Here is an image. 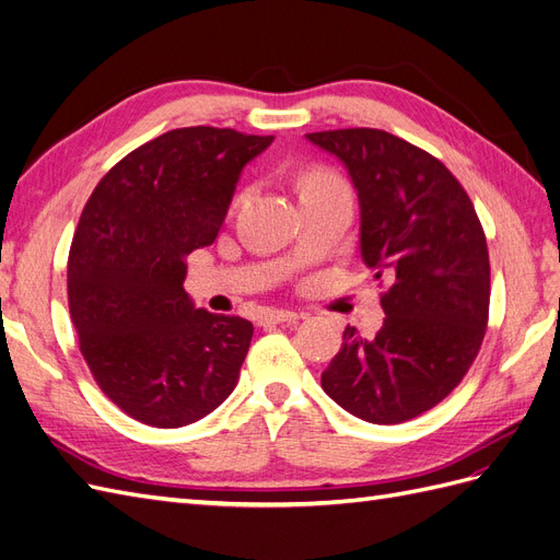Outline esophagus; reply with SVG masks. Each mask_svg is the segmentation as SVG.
<instances>
[{
	"label": "esophagus",
	"instance_id": "esophagus-1",
	"mask_svg": "<svg viewBox=\"0 0 560 560\" xmlns=\"http://www.w3.org/2000/svg\"><path fill=\"white\" fill-rule=\"evenodd\" d=\"M296 319H301V315L294 311H266L261 315V325L264 327L266 325H282V322H296Z\"/></svg>",
	"mask_w": 560,
	"mask_h": 560
}]
</instances>
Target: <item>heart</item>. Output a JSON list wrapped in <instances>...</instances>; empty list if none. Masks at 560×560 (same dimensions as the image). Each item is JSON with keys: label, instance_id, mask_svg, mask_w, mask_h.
I'll list each match as a JSON object with an SVG mask.
<instances>
[{"label": "heart", "instance_id": "1", "mask_svg": "<svg viewBox=\"0 0 560 560\" xmlns=\"http://www.w3.org/2000/svg\"><path fill=\"white\" fill-rule=\"evenodd\" d=\"M301 198L303 196H329V194H343L350 191L346 179L338 175L336 171H329V167H311V171L303 173L301 182ZM249 186H243V189L233 196V208L243 206V202L249 198Z\"/></svg>", "mask_w": 560, "mask_h": 560}]
</instances>
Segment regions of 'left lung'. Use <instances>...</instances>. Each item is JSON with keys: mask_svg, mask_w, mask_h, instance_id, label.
I'll return each mask as SVG.
<instances>
[{"mask_svg": "<svg viewBox=\"0 0 560 560\" xmlns=\"http://www.w3.org/2000/svg\"><path fill=\"white\" fill-rule=\"evenodd\" d=\"M358 189L362 259L381 294L383 327H346L322 371L325 393L352 416L397 425L448 397L477 360L488 325L486 233L463 184L428 151L378 128L308 132Z\"/></svg>", "mask_w": 560, "mask_h": 560, "instance_id": "8db88e82", "label": "left lung"}]
</instances>
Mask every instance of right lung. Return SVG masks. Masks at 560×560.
<instances>
[{
    "label": "right lung",
    "mask_w": 560,
    "mask_h": 560,
    "mask_svg": "<svg viewBox=\"0 0 560 560\" xmlns=\"http://www.w3.org/2000/svg\"><path fill=\"white\" fill-rule=\"evenodd\" d=\"M273 135L191 126L138 147L100 179L67 259V301L100 389L151 428H182L222 404L254 327L196 308L194 249L212 245L247 161Z\"/></svg>",
    "instance_id": "add662e5"
}]
</instances>
